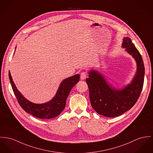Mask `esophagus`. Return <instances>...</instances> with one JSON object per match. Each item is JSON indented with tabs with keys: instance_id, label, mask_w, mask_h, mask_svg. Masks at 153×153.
<instances>
[{
	"instance_id": "obj_1",
	"label": "esophagus",
	"mask_w": 153,
	"mask_h": 153,
	"mask_svg": "<svg viewBox=\"0 0 153 153\" xmlns=\"http://www.w3.org/2000/svg\"><path fill=\"white\" fill-rule=\"evenodd\" d=\"M87 77V73L85 71H82L80 74V79L81 80H85Z\"/></svg>"
}]
</instances>
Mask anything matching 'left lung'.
<instances>
[{"instance_id": "obj_1", "label": "left lung", "mask_w": 153, "mask_h": 153, "mask_svg": "<svg viewBox=\"0 0 153 153\" xmlns=\"http://www.w3.org/2000/svg\"><path fill=\"white\" fill-rule=\"evenodd\" d=\"M122 47L132 55L137 63V71L129 84L117 90L111 86L98 71L88 72L86 82L89 88L91 105L100 115L117 117L126 112L136 104L141 94L144 83V66L141 55L128 37L123 39Z\"/></svg>"}]
</instances>
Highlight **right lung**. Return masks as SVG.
Here are the masks:
<instances>
[{"mask_svg": "<svg viewBox=\"0 0 153 153\" xmlns=\"http://www.w3.org/2000/svg\"><path fill=\"white\" fill-rule=\"evenodd\" d=\"M9 77L17 101L26 112L39 119H52L58 116L64 109L67 98L71 88L79 82L80 75L76 74L63 80L55 96L51 101L41 104L33 103L24 97L13 82L10 71H9Z\"/></svg>", "mask_w": 153, "mask_h": 153, "instance_id": "obj_1", "label": "right lung"}]
</instances>
